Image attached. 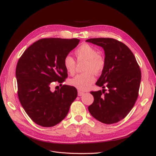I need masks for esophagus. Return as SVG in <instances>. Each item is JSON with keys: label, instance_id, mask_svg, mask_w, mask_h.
<instances>
[{"label": "esophagus", "instance_id": "obj_1", "mask_svg": "<svg viewBox=\"0 0 156 156\" xmlns=\"http://www.w3.org/2000/svg\"><path fill=\"white\" fill-rule=\"evenodd\" d=\"M83 94H84V92H82V91H80V90H78V96H81Z\"/></svg>", "mask_w": 156, "mask_h": 156}]
</instances>
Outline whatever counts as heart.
<instances>
[{
    "label": "heart",
    "instance_id": "obj_1",
    "mask_svg": "<svg viewBox=\"0 0 156 156\" xmlns=\"http://www.w3.org/2000/svg\"><path fill=\"white\" fill-rule=\"evenodd\" d=\"M98 54L99 52L95 47L87 44L81 45L76 49L75 54L78 62H85L83 68L85 72L69 81L71 86L81 90H86L94 83L95 73H102L105 64L104 57ZM63 66L69 75H73L75 73L76 63L71 56L69 55L65 56L63 59Z\"/></svg>",
    "mask_w": 156,
    "mask_h": 156
}]
</instances>
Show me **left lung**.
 Returning <instances> with one entry per match:
<instances>
[{
    "label": "left lung",
    "instance_id": "left-lung-1",
    "mask_svg": "<svg viewBox=\"0 0 156 156\" xmlns=\"http://www.w3.org/2000/svg\"><path fill=\"white\" fill-rule=\"evenodd\" d=\"M86 42L104 48L105 63L95 83L104 89L90 92L94 101L88 111L103 123H116L128 115L137 99L141 81L140 66L130 49L116 39L96 38ZM105 87L108 93L105 92Z\"/></svg>",
    "mask_w": 156,
    "mask_h": 156
}]
</instances>
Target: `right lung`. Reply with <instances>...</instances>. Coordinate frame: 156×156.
<instances>
[{
  "label": "right lung",
  "mask_w": 156,
  "mask_h": 156,
  "mask_svg": "<svg viewBox=\"0 0 156 156\" xmlns=\"http://www.w3.org/2000/svg\"><path fill=\"white\" fill-rule=\"evenodd\" d=\"M77 38H45L30 45L18 60L16 69L20 102L36 124L52 127L64 119L77 97L75 87L62 85L52 92V82L68 77L63 59L80 42ZM62 85V84H61Z\"/></svg>",
  "instance_id": "1"
}]
</instances>
